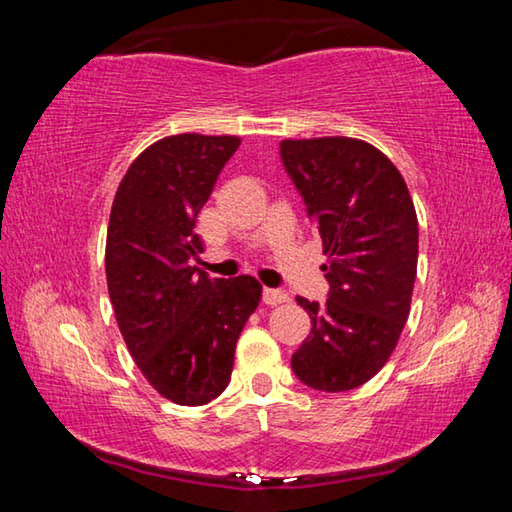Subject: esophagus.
Here are the masks:
<instances>
[{
  "instance_id": "obj_1",
  "label": "esophagus",
  "mask_w": 512,
  "mask_h": 512,
  "mask_svg": "<svg viewBox=\"0 0 512 512\" xmlns=\"http://www.w3.org/2000/svg\"><path fill=\"white\" fill-rule=\"evenodd\" d=\"M264 302L271 307L277 305H284V302H289V293L282 291V289H264Z\"/></svg>"
}]
</instances>
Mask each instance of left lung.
Here are the masks:
<instances>
[{
    "label": "left lung",
    "instance_id": "8db88e82",
    "mask_svg": "<svg viewBox=\"0 0 512 512\" xmlns=\"http://www.w3.org/2000/svg\"><path fill=\"white\" fill-rule=\"evenodd\" d=\"M280 155L316 221L329 282L325 305L296 298L311 332L291 368L316 391H352L386 366L409 318L418 216L402 173L368 142L282 140Z\"/></svg>",
    "mask_w": 512,
    "mask_h": 512
}]
</instances>
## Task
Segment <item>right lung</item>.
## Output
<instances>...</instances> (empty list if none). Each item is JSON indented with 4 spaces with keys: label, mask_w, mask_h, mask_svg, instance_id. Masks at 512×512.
<instances>
[{
    "label": "right lung",
    "mask_w": 512,
    "mask_h": 512,
    "mask_svg": "<svg viewBox=\"0 0 512 512\" xmlns=\"http://www.w3.org/2000/svg\"><path fill=\"white\" fill-rule=\"evenodd\" d=\"M235 135L180 133L137 155L117 187L106 239L108 293L128 352L149 384L180 406H201L228 386L237 339L262 298L253 275L210 277L196 216Z\"/></svg>",
    "instance_id": "obj_1"
}]
</instances>
